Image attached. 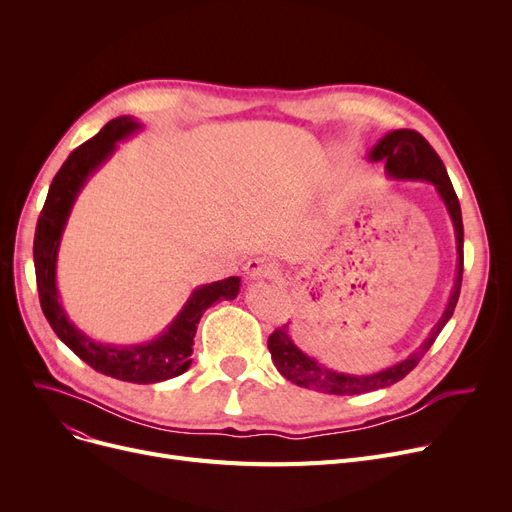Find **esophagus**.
<instances>
[{
	"mask_svg": "<svg viewBox=\"0 0 512 512\" xmlns=\"http://www.w3.org/2000/svg\"><path fill=\"white\" fill-rule=\"evenodd\" d=\"M245 272L251 280H272L276 276V263L272 259L257 257L245 265Z\"/></svg>",
	"mask_w": 512,
	"mask_h": 512,
	"instance_id": "obj_1",
	"label": "esophagus"
}]
</instances>
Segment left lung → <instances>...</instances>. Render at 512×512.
I'll return each mask as SVG.
<instances>
[{
  "mask_svg": "<svg viewBox=\"0 0 512 512\" xmlns=\"http://www.w3.org/2000/svg\"><path fill=\"white\" fill-rule=\"evenodd\" d=\"M371 161H382L386 164V174L394 180H423L434 184L436 193L440 195L442 203L446 205V211L452 220L454 226V238H456V278L454 286L450 292L448 305L438 319V324L429 332V336L423 340V344L413 351L407 359H402L378 373H369V375H353V373H342L328 369L326 365H321L307 353H303L301 348L294 344L290 336L288 324L278 328L270 340H267V348L272 353V361L276 369L284 375L286 380L292 384H297L301 388L317 390V392H326V394H336V396H353V394H365L373 392L380 388H388L396 382H400L405 375H409L415 365L421 361V357L429 351L442 332V328L448 324V319L454 313L456 301H459L461 294V282H463V215H461V203L456 199V193L452 188V182L448 178V172L442 164V159L438 153L432 149L417 130L409 128H400L392 130L375 143L369 151Z\"/></svg>",
  "mask_w": 512,
  "mask_h": 512,
  "instance_id": "8db88e82",
  "label": "left lung"
}]
</instances>
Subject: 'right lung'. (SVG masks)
Returning a JSON list of instances; mask_svg holds the SVG:
<instances>
[{"label":"right lung","instance_id":"right-lung-1","mask_svg":"<svg viewBox=\"0 0 512 512\" xmlns=\"http://www.w3.org/2000/svg\"><path fill=\"white\" fill-rule=\"evenodd\" d=\"M139 124L130 116H120L107 122L99 134L80 147H76L64 166L53 178L49 193L39 215L35 230V274L41 309L49 321L53 332L70 348V351L91 365L95 371L110 375V378L132 382V384H157L176 378L191 367L193 340L197 334V324L203 313L215 301H232L240 290V278L232 276L220 282H211L195 288L191 297L184 303L172 324L143 344H101L80 332L60 303V292L56 282L58 251L66 222L78 193L107 159L114 155L118 143L128 139L130 134L139 132Z\"/></svg>","mask_w":512,"mask_h":512}]
</instances>
